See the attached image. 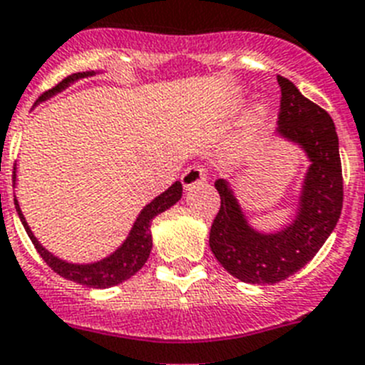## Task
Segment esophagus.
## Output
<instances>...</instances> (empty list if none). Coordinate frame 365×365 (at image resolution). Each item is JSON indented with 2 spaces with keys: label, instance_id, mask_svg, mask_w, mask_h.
<instances>
[{
  "label": "esophagus",
  "instance_id": "34e87169",
  "mask_svg": "<svg viewBox=\"0 0 365 365\" xmlns=\"http://www.w3.org/2000/svg\"><path fill=\"white\" fill-rule=\"evenodd\" d=\"M207 180V174H205L204 167L200 165H192V167H187L185 173L182 174V183H183V189H192L195 185H200Z\"/></svg>",
  "mask_w": 365,
  "mask_h": 365
}]
</instances>
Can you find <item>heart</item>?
Segmentation results:
<instances>
[{"mask_svg": "<svg viewBox=\"0 0 365 365\" xmlns=\"http://www.w3.org/2000/svg\"><path fill=\"white\" fill-rule=\"evenodd\" d=\"M253 138H255V126H250V128L246 130V132H244L242 135H240V139H239V143H237L235 150L237 152H244V150H246V148H248L250 145H252Z\"/></svg>", "mask_w": 365, "mask_h": 365, "instance_id": "1", "label": "heart"}]
</instances>
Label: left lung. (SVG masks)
Instances as JSON below:
<instances>
[{
  "mask_svg": "<svg viewBox=\"0 0 365 365\" xmlns=\"http://www.w3.org/2000/svg\"><path fill=\"white\" fill-rule=\"evenodd\" d=\"M277 132L301 145L310 160L296 220L277 233H259L248 226L227 182H215L220 209L211 224L209 246L233 277L252 284H275L301 270L329 239L344 205L338 134L331 115L288 78L277 75Z\"/></svg>",
  "mask_w": 365,
  "mask_h": 365,
  "instance_id": "obj_1",
  "label": "left lung"
}]
</instances>
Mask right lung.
Masks as SVG:
<instances>
[{
  "instance_id": "1",
  "label": "right lung",
  "mask_w": 365,
  "mask_h": 365,
  "mask_svg": "<svg viewBox=\"0 0 365 365\" xmlns=\"http://www.w3.org/2000/svg\"><path fill=\"white\" fill-rule=\"evenodd\" d=\"M90 75H93V71L73 73V75L66 77L62 82H58L55 88L47 90L38 101H46L47 97L55 95L56 91L64 90V88L68 86V84H71V82L78 81V78L82 77H90ZM180 198H182V183L174 182L167 191L161 192L160 196H156V198L139 213L138 220L134 222V227H132L130 235L126 237V240L123 242L121 248L117 250V252H113L110 257L93 262V264H71V262L60 261V259L55 257L53 253L47 252L42 244L38 242L36 237L33 235V231L29 230V226H27V222H25L24 215H21V209L20 205H18V200H16V198L14 204L16 211L20 215L21 224H24L25 231H27V235L33 240L34 248L40 253V257L47 262V266H49L51 270L56 272L58 275H62L64 279H68V281H73V283L86 284V287L91 288H110L123 283V281L130 279L132 275L138 274V272L143 268V264L147 262L152 250V218L158 217L160 213H163L165 209H169L170 205L176 204Z\"/></svg>"
}]
</instances>
